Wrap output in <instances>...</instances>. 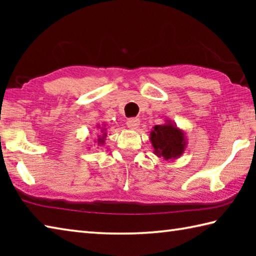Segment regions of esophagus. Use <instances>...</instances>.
Returning <instances> with one entry per match:
<instances>
[{
  "label": "esophagus",
  "instance_id": "1",
  "mask_svg": "<svg viewBox=\"0 0 256 256\" xmlns=\"http://www.w3.org/2000/svg\"><path fill=\"white\" fill-rule=\"evenodd\" d=\"M126 125H128V128H130L131 130H136L138 128V125H140V120L136 118H128L126 122Z\"/></svg>",
  "mask_w": 256,
  "mask_h": 256
}]
</instances>
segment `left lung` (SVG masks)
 <instances>
[{"label":"left lung","mask_w":256,"mask_h":256,"mask_svg":"<svg viewBox=\"0 0 256 256\" xmlns=\"http://www.w3.org/2000/svg\"><path fill=\"white\" fill-rule=\"evenodd\" d=\"M150 141L154 146V154L159 158L170 162L180 158L188 146L185 131L170 120L152 128Z\"/></svg>","instance_id":"obj_1"}]
</instances>
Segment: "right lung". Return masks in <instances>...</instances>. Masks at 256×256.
<instances>
[{
	"instance_id": "right-lung-1",
	"label": "right lung",
	"mask_w": 256,
	"mask_h": 256,
	"mask_svg": "<svg viewBox=\"0 0 256 256\" xmlns=\"http://www.w3.org/2000/svg\"><path fill=\"white\" fill-rule=\"evenodd\" d=\"M106 125L102 124V126H100V125H97V128L100 130V133L98 134L97 136V138L94 140V144H96L97 146H102L104 144H105V140H106V136H107V133H106Z\"/></svg>"
}]
</instances>
